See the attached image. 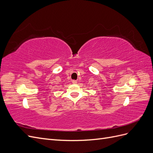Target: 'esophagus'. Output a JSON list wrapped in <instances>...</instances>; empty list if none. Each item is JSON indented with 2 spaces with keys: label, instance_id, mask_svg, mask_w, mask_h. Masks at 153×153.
I'll return each instance as SVG.
<instances>
[{
  "label": "esophagus",
  "instance_id": "1",
  "mask_svg": "<svg viewBox=\"0 0 153 153\" xmlns=\"http://www.w3.org/2000/svg\"><path fill=\"white\" fill-rule=\"evenodd\" d=\"M72 83H73V84H76V83H77V81H76V80H72Z\"/></svg>",
  "mask_w": 153,
  "mask_h": 153
}]
</instances>
